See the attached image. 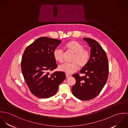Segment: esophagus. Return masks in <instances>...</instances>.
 <instances>
[{
  "instance_id": "34e87169",
  "label": "esophagus",
  "mask_w": 128,
  "mask_h": 128,
  "mask_svg": "<svg viewBox=\"0 0 128 128\" xmlns=\"http://www.w3.org/2000/svg\"><path fill=\"white\" fill-rule=\"evenodd\" d=\"M70 76H72V75H71L68 74H66V77L67 78H68L70 77Z\"/></svg>"
}]
</instances>
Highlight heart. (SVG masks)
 <instances>
[{"mask_svg":"<svg viewBox=\"0 0 128 128\" xmlns=\"http://www.w3.org/2000/svg\"><path fill=\"white\" fill-rule=\"evenodd\" d=\"M67 50L74 53L72 63H64L58 66V70L66 74H71L75 72L79 68V66H85L88 63L90 55L89 52L84 49V46L75 40H70L66 43L64 46ZM55 60L59 62L63 61V52L58 48H56L53 53Z\"/></svg>","mask_w":128,"mask_h":128,"instance_id":"heart-1","label":"heart"}]
</instances>
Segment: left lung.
<instances>
[{"label": "left lung", "instance_id": "8db88e82", "mask_svg": "<svg viewBox=\"0 0 128 128\" xmlns=\"http://www.w3.org/2000/svg\"><path fill=\"white\" fill-rule=\"evenodd\" d=\"M91 47L90 58L87 64L80 70L85 74L80 76L73 74L76 83L72 88L73 95L82 100H90L96 97L102 90L108 76V58L106 52L94 39L83 38Z\"/></svg>", "mask_w": 128, "mask_h": 128}]
</instances>
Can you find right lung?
<instances>
[{
	"label": "right lung",
	"instance_id": "obj_1",
	"mask_svg": "<svg viewBox=\"0 0 128 128\" xmlns=\"http://www.w3.org/2000/svg\"><path fill=\"white\" fill-rule=\"evenodd\" d=\"M61 41L41 37L24 51L21 62L22 72L30 91L37 97L49 98L54 96L66 78L62 72L50 74L58 66L53 53Z\"/></svg>",
	"mask_w": 128,
	"mask_h": 128
}]
</instances>
